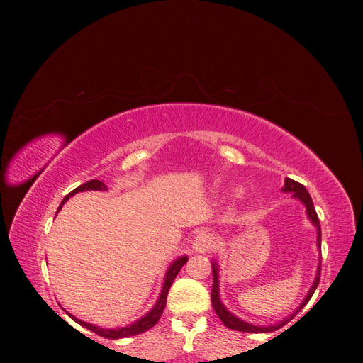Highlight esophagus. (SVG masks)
<instances>
[{
    "label": "esophagus",
    "mask_w": 363,
    "mask_h": 363,
    "mask_svg": "<svg viewBox=\"0 0 363 363\" xmlns=\"http://www.w3.org/2000/svg\"><path fill=\"white\" fill-rule=\"evenodd\" d=\"M215 247V238L213 235L203 232L199 236L194 239V244H192V250L195 252H200V255H204V252L211 251Z\"/></svg>",
    "instance_id": "34e87169"
}]
</instances>
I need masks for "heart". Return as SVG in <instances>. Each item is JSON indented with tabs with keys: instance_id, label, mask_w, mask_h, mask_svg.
Segmentation results:
<instances>
[{
	"instance_id": "1",
	"label": "heart",
	"mask_w": 363,
	"mask_h": 363,
	"mask_svg": "<svg viewBox=\"0 0 363 363\" xmlns=\"http://www.w3.org/2000/svg\"><path fill=\"white\" fill-rule=\"evenodd\" d=\"M235 195H236V199H240V196L244 195V189H242V188H236V191H235Z\"/></svg>"
}]
</instances>
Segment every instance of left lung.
Returning <instances> with one entry per match:
<instances>
[{
    "instance_id": "8db88e82",
    "label": "left lung",
    "mask_w": 363,
    "mask_h": 363,
    "mask_svg": "<svg viewBox=\"0 0 363 363\" xmlns=\"http://www.w3.org/2000/svg\"><path fill=\"white\" fill-rule=\"evenodd\" d=\"M283 192H289L292 195V199L300 200L303 203V206L306 207V213L307 218L311 219V223L313 224V227L316 228V247L318 250H321V225H320V219H318L316 211L313 207V201L311 199L309 192L304 188L303 184L296 183L291 179H284V184L281 188ZM212 272H213V286H212V295H211V300H212V306L216 312V315L219 316V320L223 321V324L228 328H232V330H238V332H245V333H269V332H276L279 328H281L284 324H288L292 318L298 313L303 307L309 303V300L312 298V295L318 286V283H320V276H321V262H318V268H316V276L315 280L312 283V286L307 292L306 298L301 301V304L296 307V311L294 313H291L289 316L284 318V320L276 323V324H269V325H256V324H251L247 323L244 320H240L235 313L230 312L227 307L223 304L221 301V296H219V268H218V263L215 260H212Z\"/></svg>"
}]
</instances>
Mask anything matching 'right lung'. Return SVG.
Masks as SVG:
<instances>
[{
	"instance_id": "add662e5",
	"label": "right lung",
	"mask_w": 363,
	"mask_h": 363,
	"mask_svg": "<svg viewBox=\"0 0 363 363\" xmlns=\"http://www.w3.org/2000/svg\"><path fill=\"white\" fill-rule=\"evenodd\" d=\"M86 191H107V186L103 182H100V180H91V182L80 184L79 188H75L72 192H69L67 196H65L63 201L60 203V206L57 208V213L60 212V208L63 207V204L67 203L71 199V196H74L75 194H79V192H86ZM186 262H188V256H180V257H177L171 263L167 274H164L163 286H162V291H160V295H159L156 304L152 306L151 309L144 316L139 318V320H136L135 323H131V324H128L125 327H116V328L98 327L95 324H91V323H86V321L79 320V318H75L74 315H71L67 311H65V312H67L71 320H74L77 324L83 325L84 328H87V330H91V332L96 333L98 336L106 337V339H121V337H128V336H136L139 333H144V332L150 330L151 327H155L157 324V321L160 320L164 306H167V296H168L171 284H172L174 279L177 277V274L180 272L182 267L184 265Z\"/></svg>"
}]
</instances>
